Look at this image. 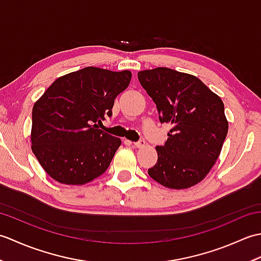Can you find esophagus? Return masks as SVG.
<instances>
[{"label": "esophagus", "mask_w": 261, "mask_h": 261, "mask_svg": "<svg viewBox=\"0 0 261 261\" xmlns=\"http://www.w3.org/2000/svg\"><path fill=\"white\" fill-rule=\"evenodd\" d=\"M145 143H146L145 140L141 139V140H139V141L132 143V146L136 147V148H143V147H145Z\"/></svg>", "instance_id": "34e87169"}]
</instances>
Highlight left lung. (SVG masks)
I'll use <instances>...</instances> for the list:
<instances>
[{"label":"left lung","mask_w":261,"mask_h":261,"mask_svg":"<svg viewBox=\"0 0 261 261\" xmlns=\"http://www.w3.org/2000/svg\"><path fill=\"white\" fill-rule=\"evenodd\" d=\"M141 86L157 105L159 121L170 123L158 160L148 174L174 190L196 185L219 158L228 134L224 105L197 77L158 67L138 73Z\"/></svg>","instance_id":"1"}]
</instances>
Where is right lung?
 Listing matches in <instances>:
<instances>
[{"mask_svg":"<svg viewBox=\"0 0 261 261\" xmlns=\"http://www.w3.org/2000/svg\"><path fill=\"white\" fill-rule=\"evenodd\" d=\"M129 70L85 67L59 77L32 109V152L62 184L83 185L102 175L121 145L98 129L129 85Z\"/></svg>","mask_w":261,"mask_h":261,"instance_id":"obj_1","label":"right lung"}]
</instances>
